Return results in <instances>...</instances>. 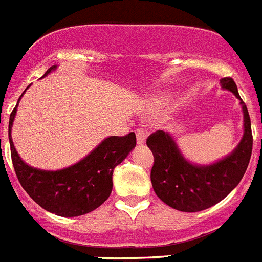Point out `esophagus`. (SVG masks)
Instances as JSON below:
<instances>
[{"label": "esophagus", "mask_w": 262, "mask_h": 262, "mask_svg": "<svg viewBox=\"0 0 262 262\" xmlns=\"http://www.w3.org/2000/svg\"><path fill=\"white\" fill-rule=\"evenodd\" d=\"M147 139V133L143 128L136 129V142L138 144H144Z\"/></svg>", "instance_id": "1"}]
</instances>
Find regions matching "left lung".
Listing matches in <instances>:
<instances>
[{"instance_id": "8db88e82", "label": "left lung", "mask_w": 262, "mask_h": 262, "mask_svg": "<svg viewBox=\"0 0 262 262\" xmlns=\"http://www.w3.org/2000/svg\"><path fill=\"white\" fill-rule=\"evenodd\" d=\"M220 83L240 99L244 113L243 139L229 155L213 164H193L183 156L168 133L156 131L147 139V146L154 154V191L163 203L178 211L199 212L217 204L236 188L249 164L253 136L248 108L232 78H223Z\"/></svg>"}]
</instances>
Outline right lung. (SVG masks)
<instances>
[{"instance_id": "1", "label": "right lung", "mask_w": 262, "mask_h": 262, "mask_svg": "<svg viewBox=\"0 0 262 262\" xmlns=\"http://www.w3.org/2000/svg\"><path fill=\"white\" fill-rule=\"evenodd\" d=\"M55 69V64L51 66L43 77ZM17 107L18 104L9 119V142L15 175L28 195L43 209L62 217L82 216L103 204L113 191L114 168L136 146L135 133L110 136L74 165L58 171H45L26 164L15 151L10 133Z\"/></svg>"}]
</instances>
